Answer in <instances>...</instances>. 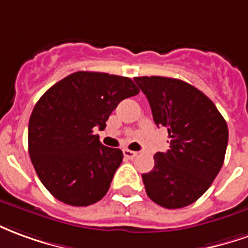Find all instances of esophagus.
I'll return each mask as SVG.
<instances>
[{"instance_id":"obj_1","label":"esophagus","mask_w":248,"mask_h":248,"mask_svg":"<svg viewBox=\"0 0 248 248\" xmlns=\"http://www.w3.org/2000/svg\"><path fill=\"white\" fill-rule=\"evenodd\" d=\"M123 154H124V156H125L127 159H133V157L138 156V152L131 151V149H123Z\"/></svg>"}]
</instances>
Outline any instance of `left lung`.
Wrapping results in <instances>:
<instances>
[{
	"instance_id": "1",
	"label": "left lung",
	"mask_w": 248,
	"mask_h": 248,
	"mask_svg": "<svg viewBox=\"0 0 248 248\" xmlns=\"http://www.w3.org/2000/svg\"><path fill=\"white\" fill-rule=\"evenodd\" d=\"M147 96L154 121L171 139L157 152L155 167L143 173L149 199L175 210L192 204L220 171L228 143L227 123L215 104L191 84L161 76L135 77Z\"/></svg>"
}]
</instances>
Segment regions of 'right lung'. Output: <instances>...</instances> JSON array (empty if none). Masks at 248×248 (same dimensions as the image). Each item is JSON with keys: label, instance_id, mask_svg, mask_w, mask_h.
<instances>
[{"label": "right lung", "instance_id": "obj_1", "mask_svg": "<svg viewBox=\"0 0 248 248\" xmlns=\"http://www.w3.org/2000/svg\"><path fill=\"white\" fill-rule=\"evenodd\" d=\"M138 93L128 77L76 72L37 101L29 119V155L56 199L84 207L104 198L123 152L103 145L93 129L103 131L119 103Z\"/></svg>", "mask_w": 248, "mask_h": 248}]
</instances>
